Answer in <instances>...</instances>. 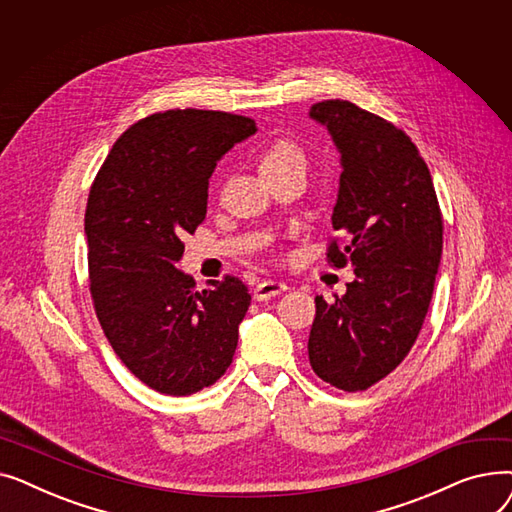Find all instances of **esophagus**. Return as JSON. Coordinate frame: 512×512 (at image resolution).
I'll use <instances>...</instances> for the list:
<instances>
[{"instance_id": "obj_1", "label": "esophagus", "mask_w": 512, "mask_h": 512, "mask_svg": "<svg viewBox=\"0 0 512 512\" xmlns=\"http://www.w3.org/2000/svg\"><path fill=\"white\" fill-rule=\"evenodd\" d=\"M288 290V286L284 282H278V280H263L255 286L253 290V299L255 301H267V299H274L278 297L280 292Z\"/></svg>"}]
</instances>
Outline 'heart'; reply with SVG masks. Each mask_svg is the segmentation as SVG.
Listing matches in <instances>:
<instances>
[{
    "label": "heart",
    "mask_w": 512,
    "mask_h": 512,
    "mask_svg": "<svg viewBox=\"0 0 512 512\" xmlns=\"http://www.w3.org/2000/svg\"><path fill=\"white\" fill-rule=\"evenodd\" d=\"M297 166H305V153L299 143H294L290 139H278L265 147L261 153L259 161V170L261 174H270V172H282L290 170Z\"/></svg>",
    "instance_id": "1"
}]
</instances>
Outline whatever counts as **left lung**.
<instances>
[{
	"mask_svg": "<svg viewBox=\"0 0 512 512\" xmlns=\"http://www.w3.org/2000/svg\"><path fill=\"white\" fill-rule=\"evenodd\" d=\"M340 151L328 261L355 280L326 303L315 297L309 361L321 380L359 392L394 371L415 344L442 257V213L423 157L405 132L351 101L315 103Z\"/></svg>",
	"mask_w": 512,
	"mask_h": 512,
	"instance_id": "obj_1",
	"label": "left lung"
}]
</instances>
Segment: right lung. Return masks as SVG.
Segmentation results:
<instances>
[{
    "mask_svg": "<svg viewBox=\"0 0 512 512\" xmlns=\"http://www.w3.org/2000/svg\"><path fill=\"white\" fill-rule=\"evenodd\" d=\"M255 132V120L228 112H159L122 134L91 186L85 234L97 319L130 373L161 394H195L232 363L247 286L226 276L197 290L176 263L182 236L205 220L218 161Z\"/></svg>",
    "mask_w": 512,
    "mask_h": 512,
    "instance_id": "obj_1",
    "label": "right lung"
}]
</instances>
